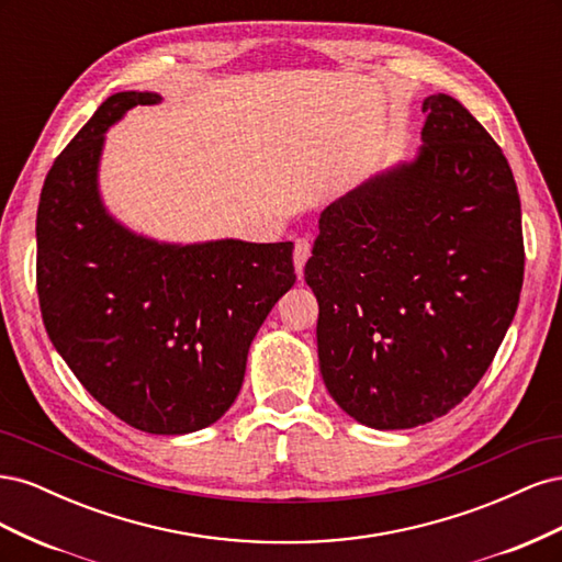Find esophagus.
Listing matches in <instances>:
<instances>
[{"label": "esophagus", "mask_w": 562, "mask_h": 562, "mask_svg": "<svg viewBox=\"0 0 562 562\" xmlns=\"http://www.w3.org/2000/svg\"><path fill=\"white\" fill-rule=\"evenodd\" d=\"M310 255H312V246H310V241H307V239H297V241H295V250H293V262H295L297 277H302L304 262L310 260Z\"/></svg>", "instance_id": "obj_1"}]
</instances>
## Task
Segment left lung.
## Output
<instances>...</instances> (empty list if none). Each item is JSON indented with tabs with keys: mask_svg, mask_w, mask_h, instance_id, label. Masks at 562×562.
<instances>
[{
	"mask_svg": "<svg viewBox=\"0 0 562 562\" xmlns=\"http://www.w3.org/2000/svg\"><path fill=\"white\" fill-rule=\"evenodd\" d=\"M422 112L417 159L333 201L304 265L323 382L372 429H413L462 403L522 288L520 196L502 147L446 93Z\"/></svg>",
	"mask_w": 562,
	"mask_h": 562,
	"instance_id": "1",
	"label": "left lung"
}]
</instances>
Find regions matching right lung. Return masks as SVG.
Returning a JSON list of instances; mask_svg holds the SVG:
<instances>
[{
    "label": "right lung",
    "instance_id": "add662e5",
    "mask_svg": "<svg viewBox=\"0 0 562 562\" xmlns=\"http://www.w3.org/2000/svg\"><path fill=\"white\" fill-rule=\"evenodd\" d=\"M159 100L110 95L50 166L37 209V295L50 342L100 405L133 429L180 436L217 422L239 396L248 347L295 267L291 241L171 246L105 211V131Z\"/></svg>",
    "mask_w": 562,
    "mask_h": 562
}]
</instances>
